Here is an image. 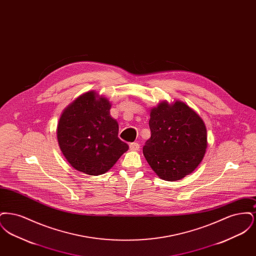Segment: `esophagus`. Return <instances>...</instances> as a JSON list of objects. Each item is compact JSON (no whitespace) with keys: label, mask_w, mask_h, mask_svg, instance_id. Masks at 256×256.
I'll return each instance as SVG.
<instances>
[{"label":"esophagus","mask_w":256,"mask_h":256,"mask_svg":"<svg viewBox=\"0 0 256 256\" xmlns=\"http://www.w3.org/2000/svg\"><path fill=\"white\" fill-rule=\"evenodd\" d=\"M139 148H140V145H139L138 143H136V142L130 144V148L132 150H138Z\"/></svg>","instance_id":"1"}]
</instances>
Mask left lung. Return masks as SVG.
Segmentation results:
<instances>
[{
	"label": "left lung",
	"instance_id": "obj_1",
	"mask_svg": "<svg viewBox=\"0 0 256 256\" xmlns=\"http://www.w3.org/2000/svg\"><path fill=\"white\" fill-rule=\"evenodd\" d=\"M150 117L152 135L143 148L144 156L161 180H180L195 170L204 158L206 124L182 100L159 102L150 110Z\"/></svg>",
	"mask_w": 256,
	"mask_h": 256
}]
</instances>
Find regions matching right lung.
Returning <instances> with one entry per match:
<instances>
[{"label":"right lung","instance_id":"1","mask_svg":"<svg viewBox=\"0 0 256 256\" xmlns=\"http://www.w3.org/2000/svg\"><path fill=\"white\" fill-rule=\"evenodd\" d=\"M111 102L96 91L78 96L61 113L56 135L70 165L89 176L110 170L128 150L119 139V124L110 115Z\"/></svg>","mask_w":256,"mask_h":256}]
</instances>
